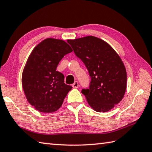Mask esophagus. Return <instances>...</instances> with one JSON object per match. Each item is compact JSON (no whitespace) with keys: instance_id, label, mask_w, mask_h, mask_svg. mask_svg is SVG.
<instances>
[{"instance_id":"1","label":"esophagus","mask_w":152,"mask_h":152,"mask_svg":"<svg viewBox=\"0 0 152 152\" xmlns=\"http://www.w3.org/2000/svg\"><path fill=\"white\" fill-rule=\"evenodd\" d=\"M72 86H73V88H78V87H79L78 82L77 81H75L73 85H72Z\"/></svg>"}]
</instances>
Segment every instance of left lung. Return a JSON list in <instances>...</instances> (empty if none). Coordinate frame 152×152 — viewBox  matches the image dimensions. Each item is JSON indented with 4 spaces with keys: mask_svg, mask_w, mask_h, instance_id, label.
Returning <instances> with one entry per match:
<instances>
[{
    "mask_svg": "<svg viewBox=\"0 0 152 152\" xmlns=\"http://www.w3.org/2000/svg\"><path fill=\"white\" fill-rule=\"evenodd\" d=\"M67 42L91 78L89 88L81 91L87 103L98 112L111 110L126 93L127 73L123 61L107 42L97 37L87 36Z\"/></svg>",
    "mask_w": 152,
    "mask_h": 152,
    "instance_id": "1",
    "label": "left lung"
}]
</instances>
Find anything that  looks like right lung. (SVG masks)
Instances as JSON below:
<instances>
[{
  "label": "right lung",
  "instance_id": "1",
  "mask_svg": "<svg viewBox=\"0 0 152 152\" xmlns=\"http://www.w3.org/2000/svg\"><path fill=\"white\" fill-rule=\"evenodd\" d=\"M73 51L65 41L48 38L34 48L22 75L24 93L28 103L42 113L55 112L72 87L64 83L63 73L57 71L62 58Z\"/></svg>",
  "mask_w": 152,
  "mask_h": 152
}]
</instances>
